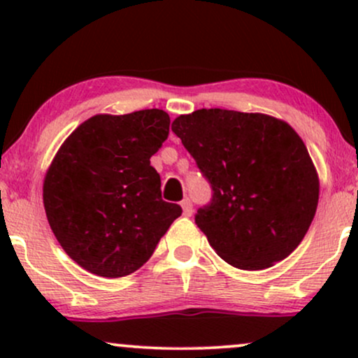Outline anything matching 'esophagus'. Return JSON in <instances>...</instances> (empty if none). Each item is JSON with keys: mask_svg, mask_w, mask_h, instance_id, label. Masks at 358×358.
Wrapping results in <instances>:
<instances>
[{"mask_svg": "<svg viewBox=\"0 0 358 358\" xmlns=\"http://www.w3.org/2000/svg\"><path fill=\"white\" fill-rule=\"evenodd\" d=\"M182 208H183V215L190 217L192 213H193L192 200H190V199H183V200H182Z\"/></svg>", "mask_w": 358, "mask_h": 358, "instance_id": "obj_1", "label": "esophagus"}]
</instances>
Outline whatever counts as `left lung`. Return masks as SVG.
Here are the masks:
<instances>
[{"mask_svg": "<svg viewBox=\"0 0 358 358\" xmlns=\"http://www.w3.org/2000/svg\"><path fill=\"white\" fill-rule=\"evenodd\" d=\"M171 131L210 183L212 200L195 224L225 262L266 269L298 248L320 182L293 127L259 113L199 109L176 117Z\"/></svg>", "mask_w": 358, "mask_h": 358, "instance_id": "1", "label": "left lung"}]
</instances>
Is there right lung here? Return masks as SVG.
<instances>
[{
	"instance_id": "1",
	"label": "right lung",
	"mask_w": 358,
	"mask_h": 358,
	"mask_svg": "<svg viewBox=\"0 0 358 358\" xmlns=\"http://www.w3.org/2000/svg\"><path fill=\"white\" fill-rule=\"evenodd\" d=\"M170 133V116L145 109L97 114L65 139L43 182V205L62 249L80 268L122 278L155 252L182 207L162 199L150 158Z\"/></svg>"
}]
</instances>
